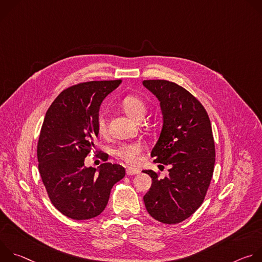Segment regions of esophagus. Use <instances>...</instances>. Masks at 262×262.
<instances>
[{
	"mask_svg": "<svg viewBox=\"0 0 262 262\" xmlns=\"http://www.w3.org/2000/svg\"><path fill=\"white\" fill-rule=\"evenodd\" d=\"M139 173H140L139 170H135V169H130V168L126 169V175H128V176L136 175V174H139Z\"/></svg>",
	"mask_w": 262,
	"mask_h": 262,
	"instance_id": "esophagus-1",
	"label": "esophagus"
}]
</instances>
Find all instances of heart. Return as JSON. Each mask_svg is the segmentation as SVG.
<instances>
[{
    "label": "heart",
    "mask_w": 262,
    "mask_h": 262,
    "mask_svg": "<svg viewBox=\"0 0 262 262\" xmlns=\"http://www.w3.org/2000/svg\"><path fill=\"white\" fill-rule=\"evenodd\" d=\"M122 107L125 113L136 119L140 120L146 114L147 105L146 102L139 96L128 95L122 100ZM97 129L100 135L106 133V121L102 114L97 118ZM145 149V146L141 142H133L121 144L115 149V155L130 166H137L142 160V155Z\"/></svg>",
    "instance_id": "obj_1"
}]
</instances>
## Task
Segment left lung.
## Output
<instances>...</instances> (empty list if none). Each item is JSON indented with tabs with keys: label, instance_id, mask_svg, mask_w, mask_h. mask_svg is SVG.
I'll return each mask as SVG.
<instances>
[{
	"label": "left lung",
	"instance_id": "8db88e82",
	"mask_svg": "<svg viewBox=\"0 0 262 262\" xmlns=\"http://www.w3.org/2000/svg\"><path fill=\"white\" fill-rule=\"evenodd\" d=\"M143 85L160 100L163 127L151 151L155 163L170 165L169 175L152 178L144 196L148 213L164 224L191 216L203 203L210 184L215 148L207 112L183 87L166 80H146Z\"/></svg>",
	"mask_w": 262,
	"mask_h": 262
}]
</instances>
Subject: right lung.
<instances>
[{
	"label": "right lung",
	"instance_id": "right-lung-1",
	"mask_svg": "<svg viewBox=\"0 0 262 262\" xmlns=\"http://www.w3.org/2000/svg\"><path fill=\"white\" fill-rule=\"evenodd\" d=\"M121 80L91 81L63 90L49 107L37 144L38 169L53 205L73 220L97 216L105 208L113 185L125 176L117 164L98 171L84 161L98 138L97 118L104 97ZM105 162L108 156L101 152Z\"/></svg>",
	"mask_w": 262,
	"mask_h": 262
}]
</instances>
